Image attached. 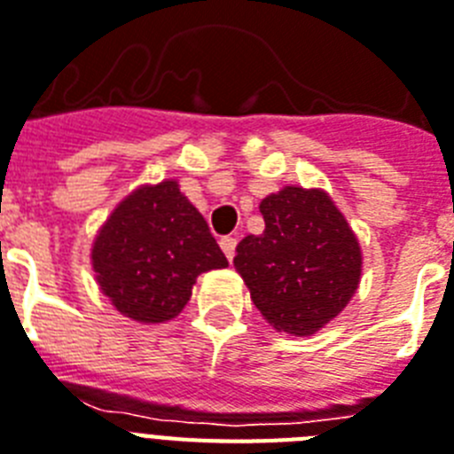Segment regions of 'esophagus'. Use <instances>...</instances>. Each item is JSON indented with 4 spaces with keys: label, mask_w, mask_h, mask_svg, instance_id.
<instances>
[{
    "label": "esophagus",
    "mask_w": 454,
    "mask_h": 454,
    "mask_svg": "<svg viewBox=\"0 0 454 454\" xmlns=\"http://www.w3.org/2000/svg\"><path fill=\"white\" fill-rule=\"evenodd\" d=\"M220 248H223L224 257L227 260H234V250H236V239H231V236H224V239H220Z\"/></svg>",
    "instance_id": "1"
}]
</instances>
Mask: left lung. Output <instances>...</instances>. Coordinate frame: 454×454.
<instances>
[{"mask_svg": "<svg viewBox=\"0 0 454 454\" xmlns=\"http://www.w3.org/2000/svg\"><path fill=\"white\" fill-rule=\"evenodd\" d=\"M260 213L264 231L236 246V271L276 332L313 336L357 292V234L320 187L286 185L260 201Z\"/></svg>", "mask_w": 454, "mask_h": 454, "instance_id": "left-lung-1", "label": "left lung"}]
</instances>
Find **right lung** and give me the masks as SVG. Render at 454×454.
Instances as JSON below:
<instances>
[{
  "instance_id": "1",
  "label": "right lung",
  "mask_w": 454,
  "mask_h": 454,
  "mask_svg": "<svg viewBox=\"0 0 454 454\" xmlns=\"http://www.w3.org/2000/svg\"><path fill=\"white\" fill-rule=\"evenodd\" d=\"M90 262L101 294L141 325L174 320L201 273L227 267L204 215L174 178L127 194L97 231Z\"/></svg>"
}]
</instances>
